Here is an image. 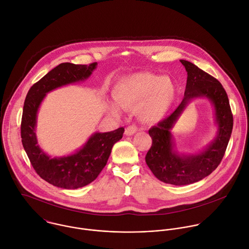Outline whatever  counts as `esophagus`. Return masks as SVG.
I'll return each instance as SVG.
<instances>
[{
  "instance_id": "34e87169",
  "label": "esophagus",
  "mask_w": 249,
  "mask_h": 249,
  "mask_svg": "<svg viewBox=\"0 0 249 249\" xmlns=\"http://www.w3.org/2000/svg\"><path fill=\"white\" fill-rule=\"evenodd\" d=\"M137 131V127L133 124L131 125H128L126 128H125V131H124V134L129 136V135H133L135 132Z\"/></svg>"
}]
</instances>
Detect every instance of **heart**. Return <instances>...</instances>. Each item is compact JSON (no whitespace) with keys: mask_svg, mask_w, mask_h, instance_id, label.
<instances>
[{"mask_svg":"<svg viewBox=\"0 0 249 249\" xmlns=\"http://www.w3.org/2000/svg\"><path fill=\"white\" fill-rule=\"evenodd\" d=\"M113 95L122 108H137V115L142 122L156 124L166 116L172 106L176 87L168 77L138 72L121 79ZM111 110L116 114L120 112L116 104H111Z\"/></svg>","mask_w":249,"mask_h":249,"instance_id":"b5f03b06","label":"heart"}]
</instances>
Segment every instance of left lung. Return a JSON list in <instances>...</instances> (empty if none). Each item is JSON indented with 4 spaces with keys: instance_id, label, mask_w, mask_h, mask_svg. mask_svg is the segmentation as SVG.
I'll return each instance as SVG.
<instances>
[{
    "instance_id": "8db88e82",
    "label": "left lung",
    "mask_w": 249,
    "mask_h": 249,
    "mask_svg": "<svg viewBox=\"0 0 249 249\" xmlns=\"http://www.w3.org/2000/svg\"><path fill=\"white\" fill-rule=\"evenodd\" d=\"M180 62L188 75L184 98L170 116L149 129L153 143L145 158L159 180L176 186L196 183L217 168L227 149L233 122L228 95L219 81L187 60ZM196 98H207L213 104L217 134L200 152L182 154L176 148L171 130L188 103Z\"/></svg>"
}]
</instances>
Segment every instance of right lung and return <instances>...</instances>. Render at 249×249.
I'll use <instances>...</instances> for the list:
<instances>
[{
	"mask_svg": "<svg viewBox=\"0 0 249 249\" xmlns=\"http://www.w3.org/2000/svg\"><path fill=\"white\" fill-rule=\"evenodd\" d=\"M96 66V62L89 65L61 63L33 85L25 98L21 120L22 145L38 175L58 188L74 190L94 181L106 165L114 144L124 132V128L120 127L114 131L92 133L84 146L63 157L52 158L38 145L37 114L47 93L86 81Z\"/></svg>",
	"mask_w": 249,
	"mask_h": 249,
	"instance_id": "1",
	"label": "right lung"
}]
</instances>
